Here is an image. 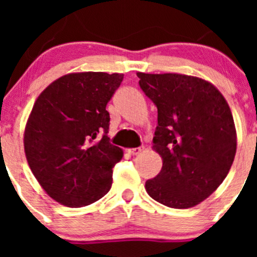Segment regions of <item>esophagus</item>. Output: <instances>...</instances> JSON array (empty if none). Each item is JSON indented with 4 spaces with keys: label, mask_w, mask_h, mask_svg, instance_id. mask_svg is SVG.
Segmentation results:
<instances>
[{
    "label": "esophagus",
    "mask_w": 257,
    "mask_h": 257,
    "mask_svg": "<svg viewBox=\"0 0 257 257\" xmlns=\"http://www.w3.org/2000/svg\"><path fill=\"white\" fill-rule=\"evenodd\" d=\"M144 151V147H139V148H133L130 149V154H133V156H138V154H140L142 152Z\"/></svg>",
    "instance_id": "esophagus-1"
}]
</instances>
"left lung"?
I'll return each mask as SVG.
<instances>
[{
  "label": "left lung",
  "instance_id": "obj_1",
  "mask_svg": "<svg viewBox=\"0 0 257 257\" xmlns=\"http://www.w3.org/2000/svg\"><path fill=\"white\" fill-rule=\"evenodd\" d=\"M139 85L158 109L152 149L162 170L147 180L154 201L190 208L226 178L237 152V131L225 97L203 78L179 73L138 72Z\"/></svg>",
  "mask_w": 257,
  "mask_h": 257
}]
</instances>
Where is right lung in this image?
<instances>
[{
    "label": "right lung",
    "instance_id": "right-lung-1",
    "mask_svg": "<svg viewBox=\"0 0 257 257\" xmlns=\"http://www.w3.org/2000/svg\"><path fill=\"white\" fill-rule=\"evenodd\" d=\"M123 74L77 72L38 95L24 128L27 162L42 189L67 207L99 201L123 151L110 144L106 104Z\"/></svg>",
    "mask_w": 257,
    "mask_h": 257
}]
</instances>
